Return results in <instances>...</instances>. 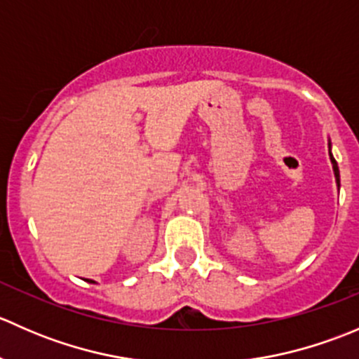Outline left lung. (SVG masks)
I'll use <instances>...</instances> for the list:
<instances>
[{"label": "left lung", "instance_id": "1", "mask_svg": "<svg viewBox=\"0 0 359 359\" xmlns=\"http://www.w3.org/2000/svg\"><path fill=\"white\" fill-rule=\"evenodd\" d=\"M330 159H332V163H334V172H335V179H337V186L340 187V175H339V166H337V161H335V158L332 156V153H330Z\"/></svg>", "mask_w": 359, "mask_h": 359}]
</instances>
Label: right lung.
Wrapping results in <instances>:
<instances>
[{
	"mask_svg": "<svg viewBox=\"0 0 359 359\" xmlns=\"http://www.w3.org/2000/svg\"><path fill=\"white\" fill-rule=\"evenodd\" d=\"M88 281H90V280H88ZM90 283H93V281H90Z\"/></svg>",
	"mask_w": 359,
	"mask_h": 359,
	"instance_id": "right-lung-1",
	"label": "right lung"
}]
</instances>
